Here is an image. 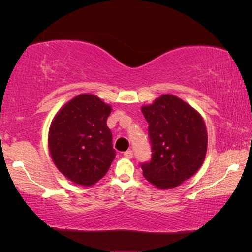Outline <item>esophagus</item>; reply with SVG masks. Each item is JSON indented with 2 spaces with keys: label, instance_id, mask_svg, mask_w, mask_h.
I'll return each mask as SVG.
<instances>
[{
  "label": "esophagus",
  "instance_id": "34e87169",
  "mask_svg": "<svg viewBox=\"0 0 252 252\" xmlns=\"http://www.w3.org/2000/svg\"><path fill=\"white\" fill-rule=\"evenodd\" d=\"M123 156H125L126 158H132V157H133V151L127 150V151L125 152V155H123Z\"/></svg>",
  "mask_w": 252,
  "mask_h": 252
}]
</instances>
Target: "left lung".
Returning <instances> with one entry per match:
<instances>
[{
  "instance_id": "8db88e82",
  "label": "left lung",
  "mask_w": 252,
  "mask_h": 252,
  "mask_svg": "<svg viewBox=\"0 0 252 252\" xmlns=\"http://www.w3.org/2000/svg\"><path fill=\"white\" fill-rule=\"evenodd\" d=\"M148 122L151 159L141 163L143 177L159 189L181 185L198 171L207 152L202 118L181 99L164 94L142 108Z\"/></svg>"
}]
</instances>
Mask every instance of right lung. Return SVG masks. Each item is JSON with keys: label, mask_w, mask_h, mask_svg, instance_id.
Listing matches in <instances>:
<instances>
[{"label": "right lung", "mask_w": 252, "mask_h": 252, "mask_svg": "<svg viewBox=\"0 0 252 252\" xmlns=\"http://www.w3.org/2000/svg\"><path fill=\"white\" fill-rule=\"evenodd\" d=\"M110 105L92 94H80L60 110L49 133L55 165L78 185L90 187L108 172L116 158L106 126Z\"/></svg>", "instance_id": "add662e5"}]
</instances>
